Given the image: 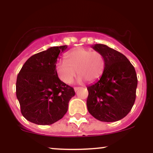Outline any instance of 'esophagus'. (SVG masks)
I'll return each mask as SVG.
<instances>
[{
    "label": "esophagus",
    "mask_w": 153,
    "mask_h": 153,
    "mask_svg": "<svg viewBox=\"0 0 153 153\" xmlns=\"http://www.w3.org/2000/svg\"><path fill=\"white\" fill-rule=\"evenodd\" d=\"M79 88H80V87H75V88H74V91H75V92H76V91H78Z\"/></svg>",
    "instance_id": "esophagus-1"
}]
</instances>
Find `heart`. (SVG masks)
I'll return each instance as SVG.
<instances>
[{
	"label": "heart",
	"instance_id": "heart-1",
	"mask_svg": "<svg viewBox=\"0 0 153 153\" xmlns=\"http://www.w3.org/2000/svg\"><path fill=\"white\" fill-rule=\"evenodd\" d=\"M65 61H59L56 71L60 80L71 83L75 75L78 82H94L101 77L106 67V59L102 53L85 48H75L68 52Z\"/></svg>",
	"mask_w": 153,
	"mask_h": 153
}]
</instances>
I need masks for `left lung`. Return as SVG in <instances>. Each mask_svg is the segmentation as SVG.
Returning a JSON list of instances; mask_svg holds the SVG:
<instances>
[{
  "mask_svg": "<svg viewBox=\"0 0 153 153\" xmlns=\"http://www.w3.org/2000/svg\"><path fill=\"white\" fill-rule=\"evenodd\" d=\"M92 48L103 54L106 67L101 78L87 87L88 110L101 122H117L129 114L134 103L136 71L129 59L118 51L101 44L93 45Z\"/></svg>",
  "mask_w": 153,
  "mask_h": 153,
  "instance_id": "1",
  "label": "left lung"
}]
</instances>
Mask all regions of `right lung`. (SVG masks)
<instances>
[{
	"label": "right lung",
	"instance_id": "obj_1",
	"mask_svg": "<svg viewBox=\"0 0 153 153\" xmlns=\"http://www.w3.org/2000/svg\"><path fill=\"white\" fill-rule=\"evenodd\" d=\"M67 45L52 47L31 56L17 76L16 97L24 118L39 125L57 122L68 111L73 88L61 81L56 71L59 55Z\"/></svg>",
	"mask_w": 153,
	"mask_h": 153
}]
</instances>
